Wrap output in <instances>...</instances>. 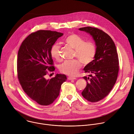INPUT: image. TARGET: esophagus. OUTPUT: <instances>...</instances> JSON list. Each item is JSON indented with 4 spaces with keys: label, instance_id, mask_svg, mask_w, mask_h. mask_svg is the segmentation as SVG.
Here are the masks:
<instances>
[{
    "label": "esophagus",
    "instance_id": "34e87169",
    "mask_svg": "<svg viewBox=\"0 0 134 134\" xmlns=\"http://www.w3.org/2000/svg\"><path fill=\"white\" fill-rule=\"evenodd\" d=\"M68 79L69 80H75V79H76L75 77H72V76H69V77H68Z\"/></svg>",
    "mask_w": 134,
    "mask_h": 134
}]
</instances>
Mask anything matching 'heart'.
Listing matches in <instances>:
<instances>
[{"instance_id":"obj_1","label":"heart","mask_w":134,"mask_h":134,"mask_svg":"<svg viewBox=\"0 0 134 134\" xmlns=\"http://www.w3.org/2000/svg\"><path fill=\"white\" fill-rule=\"evenodd\" d=\"M65 42L75 49L74 57H77L85 65L91 63L96 55V47L92 42H85L80 36L72 34L65 38ZM60 46L58 43L53 44L50 49L51 57L57 60L60 59ZM78 60H66L60 66L61 72L68 75H75L81 68Z\"/></svg>"}]
</instances>
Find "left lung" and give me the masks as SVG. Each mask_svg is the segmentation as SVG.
I'll list each match as a JSON object with an SVG mask.
<instances>
[{"mask_svg": "<svg viewBox=\"0 0 134 134\" xmlns=\"http://www.w3.org/2000/svg\"><path fill=\"white\" fill-rule=\"evenodd\" d=\"M79 30L89 34L96 46L94 60L83 69L85 73L90 74L83 77L87 83L82 92L86 99L95 102L107 96L116 82L119 71L117 49L112 38L102 30L91 27Z\"/></svg>", "mask_w": 134, "mask_h": 134, "instance_id": "8db88e82", "label": "left lung"}]
</instances>
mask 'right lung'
Listing matches in <instances>:
<instances>
[{
  "label": "right lung",
  "mask_w": 134,
  "mask_h": 134,
  "mask_svg": "<svg viewBox=\"0 0 134 134\" xmlns=\"http://www.w3.org/2000/svg\"><path fill=\"white\" fill-rule=\"evenodd\" d=\"M63 35L55 31H38L24 40L18 52L19 83L27 95L42 105L54 102L59 95L62 84L67 79L62 74H57L51 79L45 78L48 71L55 70L51 47Z\"/></svg>",
  "instance_id": "right-lung-1"
}]
</instances>
